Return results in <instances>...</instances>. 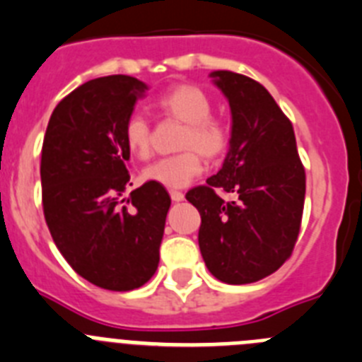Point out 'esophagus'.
<instances>
[{
	"mask_svg": "<svg viewBox=\"0 0 362 362\" xmlns=\"http://www.w3.org/2000/svg\"><path fill=\"white\" fill-rule=\"evenodd\" d=\"M170 197H172V201H183L185 194L179 190H170Z\"/></svg>",
	"mask_w": 362,
	"mask_h": 362,
	"instance_id": "esophagus-1",
	"label": "esophagus"
}]
</instances>
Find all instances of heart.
Wrapping results in <instances>:
<instances>
[{"mask_svg":"<svg viewBox=\"0 0 362 362\" xmlns=\"http://www.w3.org/2000/svg\"><path fill=\"white\" fill-rule=\"evenodd\" d=\"M166 117L185 123L179 137L183 152L159 158L143 170L146 181L166 188H181L203 172V156L217 159L230 145V127L223 117L214 116L210 95L196 85H177L156 101ZM124 145L137 158H146L152 146L150 123L141 114H132L123 129Z\"/></svg>","mask_w":362,"mask_h":362,"instance_id":"heart-1","label":"heart"}]
</instances>
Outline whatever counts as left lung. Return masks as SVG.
<instances>
[{
  "instance_id": "obj_1",
  "label": "left lung",
  "mask_w": 362,
  "mask_h": 362,
  "mask_svg": "<svg viewBox=\"0 0 362 362\" xmlns=\"http://www.w3.org/2000/svg\"><path fill=\"white\" fill-rule=\"evenodd\" d=\"M232 110L225 163L187 192L201 216L199 248L214 277L228 284L264 279L292 255L305 206L306 175L296 134L276 99L255 79L216 70ZM228 191L234 197H220Z\"/></svg>"
}]
</instances>
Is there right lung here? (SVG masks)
<instances>
[{"instance_id":"1","label":"right lung","mask_w":362,"mask_h":362,"mask_svg":"<svg viewBox=\"0 0 362 362\" xmlns=\"http://www.w3.org/2000/svg\"><path fill=\"white\" fill-rule=\"evenodd\" d=\"M145 90L121 74L83 83L54 108L41 150L43 214L57 250L112 292L139 288L156 274L170 209L168 192L152 181L124 196L123 129Z\"/></svg>"}]
</instances>
